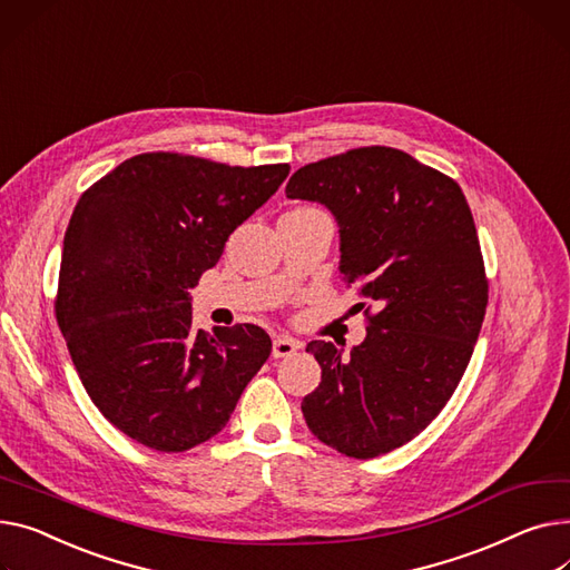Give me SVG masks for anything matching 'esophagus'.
<instances>
[{
    "label": "esophagus",
    "mask_w": 570,
    "mask_h": 570,
    "mask_svg": "<svg viewBox=\"0 0 570 570\" xmlns=\"http://www.w3.org/2000/svg\"><path fill=\"white\" fill-rule=\"evenodd\" d=\"M297 348H299V344H297V341H295L293 336L279 334V336H275V341H273V357H288V355H293Z\"/></svg>",
    "instance_id": "esophagus-1"
}]
</instances>
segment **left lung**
<instances>
[{
  "instance_id": "obj_1",
  "label": "left lung",
  "mask_w": 570,
  "mask_h": 570,
  "mask_svg": "<svg viewBox=\"0 0 570 570\" xmlns=\"http://www.w3.org/2000/svg\"><path fill=\"white\" fill-rule=\"evenodd\" d=\"M286 197L334 215L341 279L377 307L351 353L307 346L323 373L302 414L327 446L381 456L435 420L472 357L488 282L470 206L456 180L387 146L299 167Z\"/></svg>"
}]
</instances>
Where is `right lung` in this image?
Listing matches in <instances>:
<instances>
[{
    "label": "right lung",
    "mask_w": 570,
    "mask_h": 570,
    "mask_svg": "<svg viewBox=\"0 0 570 570\" xmlns=\"http://www.w3.org/2000/svg\"><path fill=\"white\" fill-rule=\"evenodd\" d=\"M288 171L141 154L75 206L57 323L96 407L139 444L169 453L210 440L271 357L258 325L195 330L189 288Z\"/></svg>",
    "instance_id": "1"
}]
</instances>
